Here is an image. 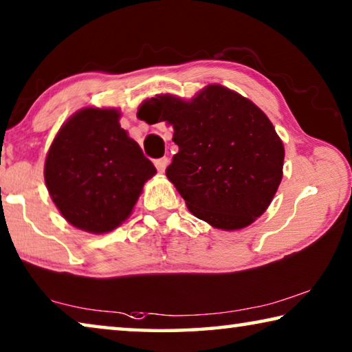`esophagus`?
<instances>
[{
    "label": "esophagus",
    "mask_w": 352,
    "mask_h": 352,
    "mask_svg": "<svg viewBox=\"0 0 352 352\" xmlns=\"http://www.w3.org/2000/svg\"><path fill=\"white\" fill-rule=\"evenodd\" d=\"M167 164H169V160H167L166 156H164V158H160V160H156V161H155L156 169H158V172H161V174H163V172L166 170Z\"/></svg>",
    "instance_id": "obj_1"
}]
</instances>
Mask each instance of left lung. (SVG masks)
<instances>
[{
  "mask_svg": "<svg viewBox=\"0 0 352 352\" xmlns=\"http://www.w3.org/2000/svg\"><path fill=\"white\" fill-rule=\"evenodd\" d=\"M141 113L148 124L174 126L178 153L166 175L194 216L238 230L265 213L282 182L285 150L258 106L210 85L189 102L161 94Z\"/></svg>",
  "mask_w": 352,
  "mask_h": 352,
  "instance_id": "obj_1",
  "label": "left lung"
}]
</instances>
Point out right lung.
Listing matches in <instances>:
<instances>
[{"label": "right lung", "mask_w": 352, "mask_h": 352, "mask_svg": "<svg viewBox=\"0 0 352 352\" xmlns=\"http://www.w3.org/2000/svg\"><path fill=\"white\" fill-rule=\"evenodd\" d=\"M117 109L85 108L56 135L45 160L54 205L76 228L106 233L119 227L156 174L152 161L119 124Z\"/></svg>", "instance_id": "add662e5"}]
</instances>
